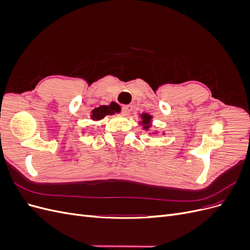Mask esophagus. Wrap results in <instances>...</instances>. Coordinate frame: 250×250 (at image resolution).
I'll use <instances>...</instances> for the list:
<instances>
[{"instance_id": "esophagus-1", "label": "esophagus", "mask_w": 250, "mask_h": 250, "mask_svg": "<svg viewBox=\"0 0 250 250\" xmlns=\"http://www.w3.org/2000/svg\"><path fill=\"white\" fill-rule=\"evenodd\" d=\"M132 109H133V106L132 105H124V106L122 107V112H123V115L124 116H129L130 113H131V111H132Z\"/></svg>"}]
</instances>
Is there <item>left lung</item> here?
<instances>
[{
  "instance_id": "1",
  "label": "left lung",
  "mask_w": 250,
  "mask_h": 250,
  "mask_svg": "<svg viewBox=\"0 0 250 250\" xmlns=\"http://www.w3.org/2000/svg\"><path fill=\"white\" fill-rule=\"evenodd\" d=\"M141 118H142L143 121L140 123L143 124V128H144V129H148V128L151 125V120H152V117L148 115V113H142Z\"/></svg>"
}]
</instances>
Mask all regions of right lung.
<instances>
[{
  "label": "right lung",
  "instance_id": "1",
  "mask_svg": "<svg viewBox=\"0 0 250 250\" xmlns=\"http://www.w3.org/2000/svg\"><path fill=\"white\" fill-rule=\"evenodd\" d=\"M116 112H120V108L117 103L111 102L109 105H101V106L93 109L90 119L94 121H99L102 120L104 117L111 116Z\"/></svg>",
  "mask_w": 250,
  "mask_h": 250
}]
</instances>
